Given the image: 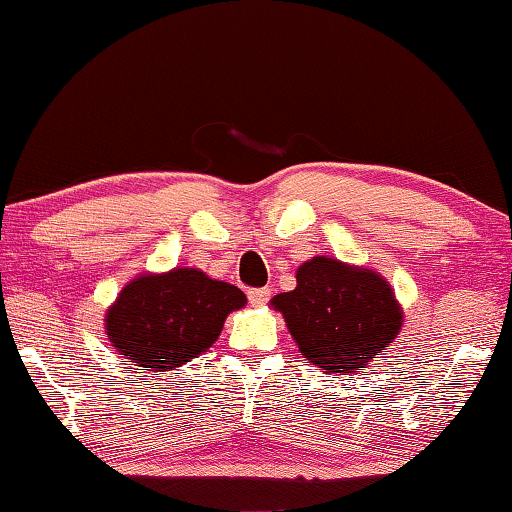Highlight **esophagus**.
<instances>
[{"mask_svg": "<svg viewBox=\"0 0 512 512\" xmlns=\"http://www.w3.org/2000/svg\"><path fill=\"white\" fill-rule=\"evenodd\" d=\"M247 294H249V303H251V306H256V308H261V306H265V303H267V301H270V297H272V292H270V290H267V288L249 290Z\"/></svg>", "mask_w": 512, "mask_h": 512, "instance_id": "esophagus-1", "label": "esophagus"}]
</instances>
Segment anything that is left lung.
I'll return each instance as SVG.
<instances>
[{
    "label": "left lung",
    "mask_w": 512,
    "mask_h": 512,
    "mask_svg": "<svg viewBox=\"0 0 512 512\" xmlns=\"http://www.w3.org/2000/svg\"><path fill=\"white\" fill-rule=\"evenodd\" d=\"M294 344L324 373H357L398 337L402 306L380 272L312 256L299 265L297 288L270 301Z\"/></svg>",
    "instance_id": "8db88e82"
}]
</instances>
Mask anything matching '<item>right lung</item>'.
Here are the masks:
<instances>
[{
	"instance_id": "obj_1",
	"label": "right lung",
	"mask_w": 512,
	"mask_h": 512,
	"mask_svg": "<svg viewBox=\"0 0 512 512\" xmlns=\"http://www.w3.org/2000/svg\"><path fill=\"white\" fill-rule=\"evenodd\" d=\"M236 285L197 267L143 272L121 288L105 310V335L139 371H175L220 337L229 312L245 308Z\"/></svg>"
}]
</instances>
